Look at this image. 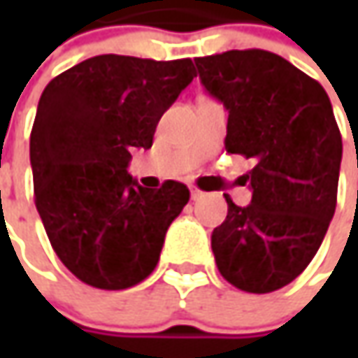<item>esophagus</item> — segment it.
Instances as JSON below:
<instances>
[{"mask_svg": "<svg viewBox=\"0 0 358 358\" xmlns=\"http://www.w3.org/2000/svg\"><path fill=\"white\" fill-rule=\"evenodd\" d=\"M205 193L201 191V189H197V187H191V199L193 201H199L201 197H203Z\"/></svg>", "mask_w": 358, "mask_h": 358, "instance_id": "34e87169", "label": "esophagus"}]
</instances>
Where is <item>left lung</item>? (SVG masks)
I'll use <instances>...</instances> for the list:
<instances>
[{"label":"left lung","mask_w":358,"mask_h":358,"mask_svg":"<svg viewBox=\"0 0 358 358\" xmlns=\"http://www.w3.org/2000/svg\"><path fill=\"white\" fill-rule=\"evenodd\" d=\"M201 83L227 107V153L253 159L251 205L227 199L211 235L223 279L273 293L307 268L337 207L343 141L319 81L265 49L195 57Z\"/></svg>","instance_id":"1"}]
</instances>
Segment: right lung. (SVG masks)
<instances>
[{
	"label": "right lung",
	"mask_w": 358,
	"mask_h": 358,
	"mask_svg": "<svg viewBox=\"0 0 358 358\" xmlns=\"http://www.w3.org/2000/svg\"><path fill=\"white\" fill-rule=\"evenodd\" d=\"M197 77L191 59L97 55L53 77L29 139L35 207L62 263L95 289L121 291L157 267L165 233L189 189L157 191L127 173L161 115Z\"/></svg>",
	"instance_id": "add662e5"
}]
</instances>
